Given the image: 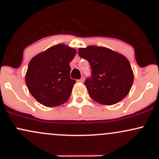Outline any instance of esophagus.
<instances>
[{
	"instance_id": "obj_1",
	"label": "esophagus",
	"mask_w": 159,
	"mask_h": 159,
	"mask_svg": "<svg viewBox=\"0 0 159 159\" xmlns=\"http://www.w3.org/2000/svg\"><path fill=\"white\" fill-rule=\"evenodd\" d=\"M78 82H81V83H83L84 81V77H82L81 79H79V80H78Z\"/></svg>"
}]
</instances>
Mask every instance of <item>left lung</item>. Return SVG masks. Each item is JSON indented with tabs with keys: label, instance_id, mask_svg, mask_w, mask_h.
I'll use <instances>...</instances> for the list:
<instances>
[{
	"label": "left lung",
	"instance_id": "8db88e82",
	"mask_svg": "<svg viewBox=\"0 0 159 159\" xmlns=\"http://www.w3.org/2000/svg\"><path fill=\"white\" fill-rule=\"evenodd\" d=\"M78 55L88 61L92 77L84 82L93 100L112 105L129 94L134 81L131 64L123 54L110 48L90 45L78 49Z\"/></svg>",
	"mask_w": 159,
	"mask_h": 159
}]
</instances>
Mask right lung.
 Masks as SVG:
<instances>
[{
  "label": "right lung",
  "mask_w": 159,
  "mask_h": 159,
  "mask_svg": "<svg viewBox=\"0 0 159 159\" xmlns=\"http://www.w3.org/2000/svg\"><path fill=\"white\" fill-rule=\"evenodd\" d=\"M75 48L64 44L51 47L30 60L25 82L30 94L44 106H59L69 99L75 81L70 78L69 63Z\"/></svg>",
  "instance_id": "obj_1"
}]
</instances>
